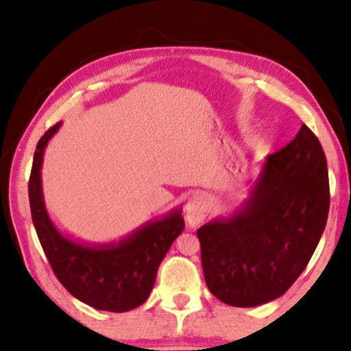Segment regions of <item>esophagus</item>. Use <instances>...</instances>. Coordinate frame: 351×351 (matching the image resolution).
Listing matches in <instances>:
<instances>
[{
  "mask_svg": "<svg viewBox=\"0 0 351 351\" xmlns=\"http://www.w3.org/2000/svg\"><path fill=\"white\" fill-rule=\"evenodd\" d=\"M210 212V199L204 195H193L186 204V221L190 229L198 228L201 223H204Z\"/></svg>",
  "mask_w": 351,
  "mask_h": 351,
  "instance_id": "1",
  "label": "esophagus"
}]
</instances>
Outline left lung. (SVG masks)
Returning a JSON list of instances; mask_svg holds the SVG:
<instances>
[{
  "mask_svg": "<svg viewBox=\"0 0 351 351\" xmlns=\"http://www.w3.org/2000/svg\"><path fill=\"white\" fill-rule=\"evenodd\" d=\"M328 209L325 153L302 125L288 145L265 159L241 206L198 229L207 288L240 308L283 295L316 251Z\"/></svg>",
  "mask_w": 351,
  "mask_h": 351,
  "instance_id": "8db88e82",
  "label": "left lung"
}]
</instances>
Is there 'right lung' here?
I'll return each mask as SVG.
<instances>
[{"label":"right lung","mask_w":351,"mask_h":351,"mask_svg":"<svg viewBox=\"0 0 351 351\" xmlns=\"http://www.w3.org/2000/svg\"><path fill=\"white\" fill-rule=\"evenodd\" d=\"M60 127L58 122L38 141L29 180V203L41 247L54 274L75 299L102 311L134 310L148 299L159 265L182 232V209L175 207L119 241L86 243L63 234L46 209L41 184L45 148Z\"/></svg>","instance_id":"right-lung-1"}]
</instances>
